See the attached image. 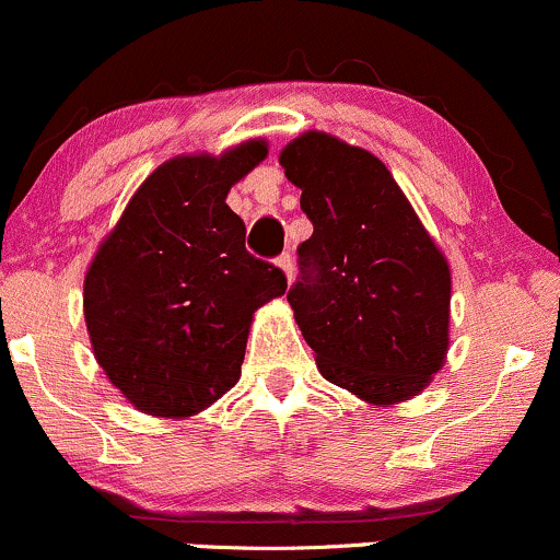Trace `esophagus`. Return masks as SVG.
<instances>
[{"label": "esophagus", "mask_w": 560, "mask_h": 560, "mask_svg": "<svg viewBox=\"0 0 560 560\" xmlns=\"http://www.w3.org/2000/svg\"><path fill=\"white\" fill-rule=\"evenodd\" d=\"M276 266H279L281 270H284L287 281H292V279H294V260H292L290 252H284V255H281L279 260H276Z\"/></svg>", "instance_id": "34e87169"}]
</instances>
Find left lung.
I'll use <instances>...</instances> for the list:
<instances>
[{
	"label": "left lung",
	"mask_w": 560,
	"mask_h": 560,
	"mask_svg": "<svg viewBox=\"0 0 560 560\" xmlns=\"http://www.w3.org/2000/svg\"><path fill=\"white\" fill-rule=\"evenodd\" d=\"M279 164L313 223L287 300L318 372L372 407L409 401L450 350L444 252L374 153L311 130Z\"/></svg>",
	"instance_id": "8db88e82"
}]
</instances>
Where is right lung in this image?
I'll return each mask as SVG.
<instances>
[{
  "mask_svg": "<svg viewBox=\"0 0 560 560\" xmlns=\"http://www.w3.org/2000/svg\"><path fill=\"white\" fill-rule=\"evenodd\" d=\"M268 156L247 140L220 156L188 153L135 190L84 276L92 353L116 390L151 417H190L242 377L252 316L287 279L244 247L225 205Z\"/></svg>",
  "mask_w": 560,
  "mask_h": 560,
  "instance_id": "right-lung-1",
  "label": "right lung"
}]
</instances>
